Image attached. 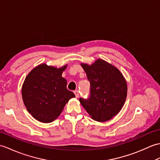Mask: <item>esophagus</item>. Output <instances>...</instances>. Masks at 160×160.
Instances as JSON below:
<instances>
[{"instance_id":"esophagus-1","label":"esophagus","mask_w":160,"mask_h":160,"mask_svg":"<svg viewBox=\"0 0 160 160\" xmlns=\"http://www.w3.org/2000/svg\"><path fill=\"white\" fill-rule=\"evenodd\" d=\"M74 95H75V97H76V98H78L79 97V92H78L77 90H75V91H74Z\"/></svg>"}]
</instances>
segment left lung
I'll use <instances>...</instances> for the list:
<instances>
[{"mask_svg":"<svg viewBox=\"0 0 160 160\" xmlns=\"http://www.w3.org/2000/svg\"><path fill=\"white\" fill-rule=\"evenodd\" d=\"M90 83V97L81 98V105L91 118L105 122L118 114L127 95V81L120 71L103 59H97L91 65L81 63Z\"/></svg>","mask_w":160,"mask_h":160,"instance_id":"8db88e82","label":"left lung"}]
</instances>
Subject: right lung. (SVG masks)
<instances>
[{
	"label": "right lung",
	"instance_id": "obj_1",
	"mask_svg": "<svg viewBox=\"0 0 160 160\" xmlns=\"http://www.w3.org/2000/svg\"><path fill=\"white\" fill-rule=\"evenodd\" d=\"M61 68L42 63L27 74L22 87L24 104L30 114L38 121L51 122L61 114L70 98L75 97L66 88L67 81Z\"/></svg>",
	"mask_w": 160,
	"mask_h": 160
}]
</instances>
